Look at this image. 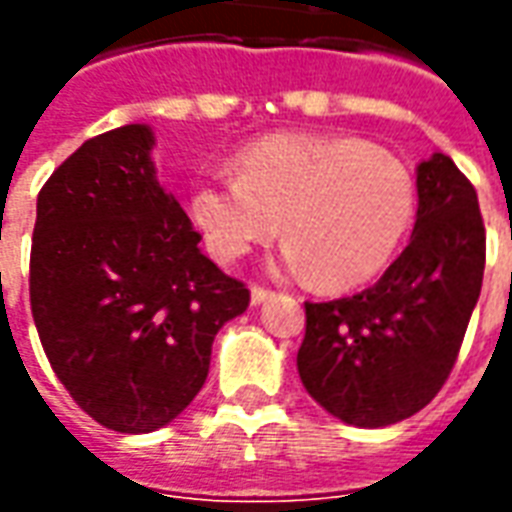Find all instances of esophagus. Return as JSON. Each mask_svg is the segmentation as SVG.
I'll return each mask as SVG.
<instances>
[{
  "label": "esophagus",
  "instance_id": "1",
  "mask_svg": "<svg viewBox=\"0 0 512 512\" xmlns=\"http://www.w3.org/2000/svg\"><path fill=\"white\" fill-rule=\"evenodd\" d=\"M274 296V290L263 288V285H252V304H263Z\"/></svg>",
  "mask_w": 512,
  "mask_h": 512
}]
</instances>
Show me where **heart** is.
Returning a JSON list of instances; mask_svg holds the SVG:
<instances>
[{"mask_svg":"<svg viewBox=\"0 0 512 512\" xmlns=\"http://www.w3.org/2000/svg\"><path fill=\"white\" fill-rule=\"evenodd\" d=\"M238 178L202 180L191 216L211 255L244 257L279 233L285 263L315 285L348 290L378 277L414 222L406 164L354 136L274 134L235 156Z\"/></svg>","mask_w":512,"mask_h":512,"instance_id":"b5f03b06","label":"heart"}]
</instances>
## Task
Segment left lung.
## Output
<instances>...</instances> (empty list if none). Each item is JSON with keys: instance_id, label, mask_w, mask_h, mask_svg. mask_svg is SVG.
I'll list each match as a JSON object with an SVG mask.
<instances>
[{"instance_id": "left-lung-1", "label": "left lung", "mask_w": 512, "mask_h": 512, "mask_svg": "<svg viewBox=\"0 0 512 512\" xmlns=\"http://www.w3.org/2000/svg\"><path fill=\"white\" fill-rule=\"evenodd\" d=\"M417 194L414 235L373 288L304 301L301 384L348 425L384 428L428 406L480 299L485 224L472 180L433 153L417 167Z\"/></svg>"}]
</instances>
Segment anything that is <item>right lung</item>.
Here are the masks:
<instances>
[{"instance_id":"right-lung-1","label":"right lung","mask_w":512,"mask_h":512,"mask_svg":"<svg viewBox=\"0 0 512 512\" xmlns=\"http://www.w3.org/2000/svg\"><path fill=\"white\" fill-rule=\"evenodd\" d=\"M147 126L87 139L38 194L29 304L51 370L117 433L164 428L200 392L211 345L249 288L200 252L161 189Z\"/></svg>"}]
</instances>
